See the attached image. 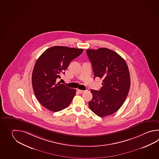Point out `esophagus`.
I'll list each match as a JSON object with an SVG mask.
<instances>
[{
	"instance_id": "1",
	"label": "esophagus",
	"mask_w": 159,
	"mask_h": 159,
	"mask_svg": "<svg viewBox=\"0 0 159 159\" xmlns=\"http://www.w3.org/2000/svg\"><path fill=\"white\" fill-rule=\"evenodd\" d=\"M77 91L79 93H83V92H84L85 91H83V90H80V89H77Z\"/></svg>"
}]
</instances>
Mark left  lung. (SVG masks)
I'll use <instances>...</instances> for the list:
<instances>
[{"label": "left lung", "mask_w": 159, "mask_h": 159, "mask_svg": "<svg viewBox=\"0 0 159 159\" xmlns=\"http://www.w3.org/2000/svg\"><path fill=\"white\" fill-rule=\"evenodd\" d=\"M94 78L102 79L100 91L91 89L92 99L89 107L100 117L116 113L122 107L129 93L130 76L126 62L116 52L101 48L87 50Z\"/></svg>", "instance_id": "left-lung-1"}]
</instances>
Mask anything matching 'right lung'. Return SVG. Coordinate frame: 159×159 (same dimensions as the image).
Segmentation results:
<instances>
[{"label": "right lung", "instance_id": "1", "mask_svg": "<svg viewBox=\"0 0 159 159\" xmlns=\"http://www.w3.org/2000/svg\"><path fill=\"white\" fill-rule=\"evenodd\" d=\"M83 51L56 46L46 50L37 60L32 76L33 89L40 104L48 110L57 112L71 104L76 90L57 83V79Z\"/></svg>", "mask_w": 159, "mask_h": 159}]
</instances>
